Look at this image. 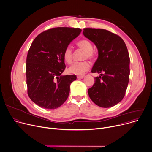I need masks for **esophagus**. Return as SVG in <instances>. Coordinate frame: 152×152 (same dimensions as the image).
Here are the masks:
<instances>
[{"label":"esophagus","instance_id":"esophagus-1","mask_svg":"<svg viewBox=\"0 0 152 152\" xmlns=\"http://www.w3.org/2000/svg\"><path fill=\"white\" fill-rule=\"evenodd\" d=\"M77 78H78V79H83L84 77V75H77Z\"/></svg>","mask_w":152,"mask_h":152}]
</instances>
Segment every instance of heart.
<instances>
[{
  "mask_svg": "<svg viewBox=\"0 0 152 152\" xmlns=\"http://www.w3.org/2000/svg\"><path fill=\"white\" fill-rule=\"evenodd\" d=\"M77 46L84 51V59H92L94 54L93 51V46L91 43L86 39L81 40L77 42ZM63 59L67 64H70L72 60V50L70 46L65 48L63 53ZM90 63L88 61L75 62L72 64L67 69L68 73L76 75H83L90 68Z\"/></svg>",
  "mask_w": 152,
  "mask_h": 152,
  "instance_id": "b5f03b06",
  "label": "heart"
}]
</instances>
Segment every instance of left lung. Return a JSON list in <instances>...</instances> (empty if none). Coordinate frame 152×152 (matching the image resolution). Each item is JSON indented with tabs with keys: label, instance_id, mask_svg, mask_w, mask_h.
<instances>
[{
	"label": "left lung",
	"instance_id": "8db88e82",
	"mask_svg": "<svg viewBox=\"0 0 152 152\" xmlns=\"http://www.w3.org/2000/svg\"><path fill=\"white\" fill-rule=\"evenodd\" d=\"M83 35L98 50L91 72L102 76L94 78L88 96L100 107H112L124 98L129 81V56L126 45L119 36L103 29L84 28Z\"/></svg>",
	"mask_w": 152,
	"mask_h": 152
}]
</instances>
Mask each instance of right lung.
<instances>
[{
	"label": "right lung",
	"mask_w": 152,
	"mask_h": 152,
	"mask_svg": "<svg viewBox=\"0 0 152 152\" xmlns=\"http://www.w3.org/2000/svg\"><path fill=\"white\" fill-rule=\"evenodd\" d=\"M81 31L78 28H51L32 43L27 57V85L28 96L40 107L54 109L66 100L70 84L77 77L62 75L66 67L63 53Z\"/></svg>",
	"instance_id": "right-lung-1"
}]
</instances>
